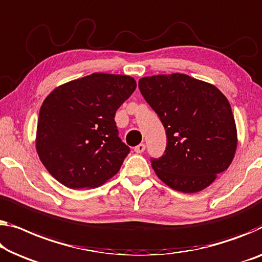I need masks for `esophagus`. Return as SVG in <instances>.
<instances>
[{
	"instance_id": "esophagus-1",
	"label": "esophagus",
	"mask_w": 262,
	"mask_h": 262,
	"mask_svg": "<svg viewBox=\"0 0 262 262\" xmlns=\"http://www.w3.org/2000/svg\"><path fill=\"white\" fill-rule=\"evenodd\" d=\"M144 149H146V144H144V143H140L136 147H134V151H135V153H139V154L143 153Z\"/></svg>"
}]
</instances>
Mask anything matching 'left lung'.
I'll return each instance as SVG.
<instances>
[{
  "mask_svg": "<svg viewBox=\"0 0 262 262\" xmlns=\"http://www.w3.org/2000/svg\"><path fill=\"white\" fill-rule=\"evenodd\" d=\"M139 88L166 129L165 154L151 159L155 174L179 192L205 189L235 155L236 126L227 97L180 73L142 77Z\"/></svg>",
  "mask_w": 262,
  "mask_h": 262,
  "instance_id": "left-lung-1",
  "label": "left lung"
}]
</instances>
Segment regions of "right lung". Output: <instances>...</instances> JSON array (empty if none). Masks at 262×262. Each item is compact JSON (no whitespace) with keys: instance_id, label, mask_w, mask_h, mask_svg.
Returning <instances> with one entry per match:
<instances>
[{"instance_id":"obj_1","label":"right lung","mask_w":262,"mask_h":262,"mask_svg":"<svg viewBox=\"0 0 262 262\" xmlns=\"http://www.w3.org/2000/svg\"><path fill=\"white\" fill-rule=\"evenodd\" d=\"M128 75L94 73L58 85L40 109L36 150L53 178L72 189L99 187L129 153L119 138L115 113L134 93Z\"/></svg>"}]
</instances>
